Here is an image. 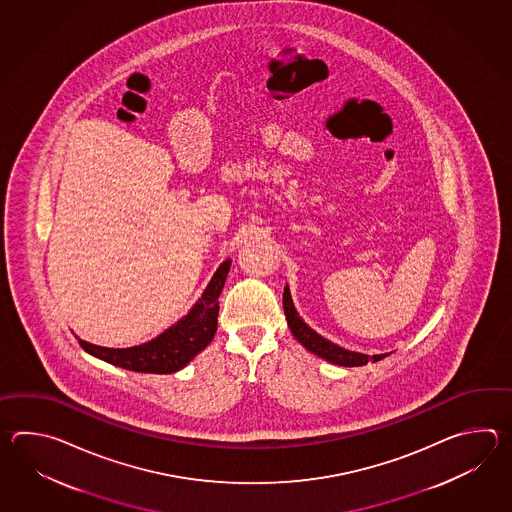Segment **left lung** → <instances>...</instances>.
I'll return each mask as SVG.
<instances>
[{"mask_svg":"<svg viewBox=\"0 0 512 512\" xmlns=\"http://www.w3.org/2000/svg\"><path fill=\"white\" fill-rule=\"evenodd\" d=\"M283 311H285V318H287V326L291 329L294 338H296L307 351L315 353L316 357L327 360V362H331V364L353 368V366H364V364H368V360L377 362V360L388 357V353L370 357V355H364V353L349 351V349L340 348L337 344L329 342V340L322 337V335H318V333L307 326L304 320L300 318V315H298V311H296V307H294L293 304V298H291L289 285H285V289H283Z\"/></svg>","mask_w":512,"mask_h":512,"instance_id":"8db88e82","label":"left lung"}]
</instances>
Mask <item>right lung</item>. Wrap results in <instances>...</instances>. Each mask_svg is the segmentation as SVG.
<instances>
[{
    "instance_id": "1",
    "label": "right lung",
    "mask_w": 512,
    "mask_h": 512,
    "mask_svg": "<svg viewBox=\"0 0 512 512\" xmlns=\"http://www.w3.org/2000/svg\"><path fill=\"white\" fill-rule=\"evenodd\" d=\"M232 261H223L194 307L161 335L133 348H102L80 340L89 355L122 370L139 373H174L183 370L199 351L207 348L218 329L219 294Z\"/></svg>"
}]
</instances>
